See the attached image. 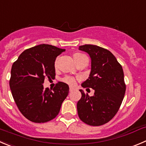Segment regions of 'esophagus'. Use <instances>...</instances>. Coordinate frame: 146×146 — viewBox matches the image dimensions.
Wrapping results in <instances>:
<instances>
[{
	"mask_svg": "<svg viewBox=\"0 0 146 146\" xmlns=\"http://www.w3.org/2000/svg\"><path fill=\"white\" fill-rule=\"evenodd\" d=\"M73 90H74V88L73 87H70V88H69V91L70 92H72Z\"/></svg>",
	"mask_w": 146,
	"mask_h": 146,
	"instance_id": "34e87169",
	"label": "esophagus"
}]
</instances>
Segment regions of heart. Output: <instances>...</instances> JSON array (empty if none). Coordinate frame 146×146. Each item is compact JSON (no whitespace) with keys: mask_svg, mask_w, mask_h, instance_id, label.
Here are the masks:
<instances>
[{"mask_svg":"<svg viewBox=\"0 0 146 146\" xmlns=\"http://www.w3.org/2000/svg\"><path fill=\"white\" fill-rule=\"evenodd\" d=\"M84 57H85L84 55L80 53H74L73 55V59H74L76 63H77L78 61H79L80 60H81V59ZM54 65H55V67L56 68L57 67V65H58L57 60L55 61ZM63 81H64L65 83H68V85L73 86V85H74L75 83H76V79H75L73 77H71V76H66V77H65L64 78H63Z\"/></svg>","mask_w":146,"mask_h":146,"instance_id":"heart-1","label":"heart"}]
</instances>
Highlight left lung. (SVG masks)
Masks as SVG:
<instances>
[{"label": "left lung", "mask_w": 146, "mask_h": 146, "mask_svg": "<svg viewBox=\"0 0 146 146\" xmlns=\"http://www.w3.org/2000/svg\"><path fill=\"white\" fill-rule=\"evenodd\" d=\"M78 49L86 52L91 59L90 75L81 86L91 88L95 93L89 96L80 90L82 96L77 103L78 114L85 123L98 126L111 121L119 110L125 93L123 70L107 49L90 44Z\"/></svg>", "instance_id": "obj_1"}]
</instances>
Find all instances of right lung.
<instances>
[{"label": "right lung", "instance_id": "obj_1", "mask_svg": "<svg viewBox=\"0 0 146 146\" xmlns=\"http://www.w3.org/2000/svg\"><path fill=\"white\" fill-rule=\"evenodd\" d=\"M66 49L40 44L24 50L13 63L9 85L21 113L34 123L56 118L69 93L68 85L58 82L53 89L44 88L46 78L54 79L55 61Z\"/></svg>", "mask_w": 146, "mask_h": 146}]
</instances>
